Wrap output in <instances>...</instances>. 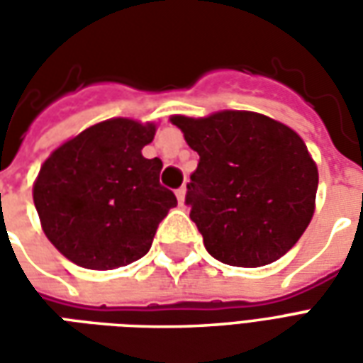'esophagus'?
<instances>
[{"mask_svg": "<svg viewBox=\"0 0 363 363\" xmlns=\"http://www.w3.org/2000/svg\"><path fill=\"white\" fill-rule=\"evenodd\" d=\"M184 196H186V186H181V189L177 190V200H179V204H184Z\"/></svg>", "mask_w": 363, "mask_h": 363, "instance_id": "obj_1", "label": "esophagus"}]
</instances>
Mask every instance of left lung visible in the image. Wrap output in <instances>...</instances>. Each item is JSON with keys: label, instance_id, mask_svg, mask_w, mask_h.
I'll use <instances>...</instances> for the list:
<instances>
[{"label": "left lung", "instance_id": "obj_1", "mask_svg": "<svg viewBox=\"0 0 363 363\" xmlns=\"http://www.w3.org/2000/svg\"><path fill=\"white\" fill-rule=\"evenodd\" d=\"M171 122L200 155L184 202L206 251L243 268L284 257L315 212L319 173L303 140L286 124L249 111Z\"/></svg>", "mask_w": 363, "mask_h": 363}]
</instances>
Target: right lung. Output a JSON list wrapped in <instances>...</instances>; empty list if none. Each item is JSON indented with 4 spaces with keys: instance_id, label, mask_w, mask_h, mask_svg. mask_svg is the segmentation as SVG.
Instances as JSON below:
<instances>
[{
    "instance_id": "1",
    "label": "right lung",
    "mask_w": 363,
    "mask_h": 363,
    "mask_svg": "<svg viewBox=\"0 0 363 363\" xmlns=\"http://www.w3.org/2000/svg\"><path fill=\"white\" fill-rule=\"evenodd\" d=\"M155 124L111 118L83 130L36 177L33 200L50 243L77 267L112 270L142 259L177 198L145 159Z\"/></svg>"
}]
</instances>
